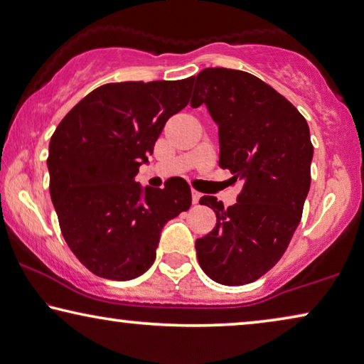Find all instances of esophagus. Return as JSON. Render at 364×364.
<instances>
[{
  "mask_svg": "<svg viewBox=\"0 0 364 364\" xmlns=\"http://www.w3.org/2000/svg\"><path fill=\"white\" fill-rule=\"evenodd\" d=\"M191 198H193V204H198L200 199V193H198L196 189H191Z\"/></svg>",
  "mask_w": 364,
  "mask_h": 364,
  "instance_id": "obj_1",
  "label": "esophagus"
}]
</instances>
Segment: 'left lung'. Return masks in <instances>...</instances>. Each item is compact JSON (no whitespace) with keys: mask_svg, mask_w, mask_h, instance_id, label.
<instances>
[{"mask_svg":"<svg viewBox=\"0 0 364 364\" xmlns=\"http://www.w3.org/2000/svg\"><path fill=\"white\" fill-rule=\"evenodd\" d=\"M193 81L191 106H208L219 126V165L243 183L227 209L213 196L199 199L217 224L196 240L198 262L215 283H253L279 262L301 222L314 154L307 121L242 70L204 68Z\"/></svg>","mask_w":364,"mask_h":364,"instance_id":"1","label":"left lung"}]
</instances>
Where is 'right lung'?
Returning a JSON list of instances; mask_svg holds the SVG:
<instances>
[{"mask_svg": "<svg viewBox=\"0 0 364 364\" xmlns=\"http://www.w3.org/2000/svg\"><path fill=\"white\" fill-rule=\"evenodd\" d=\"M193 77L107 83L72 107L50 139V198L81 264L127 281L155 262L160 232L191 205L184 180L145 188L135 175L173 114L188 106Z\"/></svg>", "mask_w": 364, "mask_h": 364, "instance_id": "right-lung-1", "label": "right lung"}]
</instances>
